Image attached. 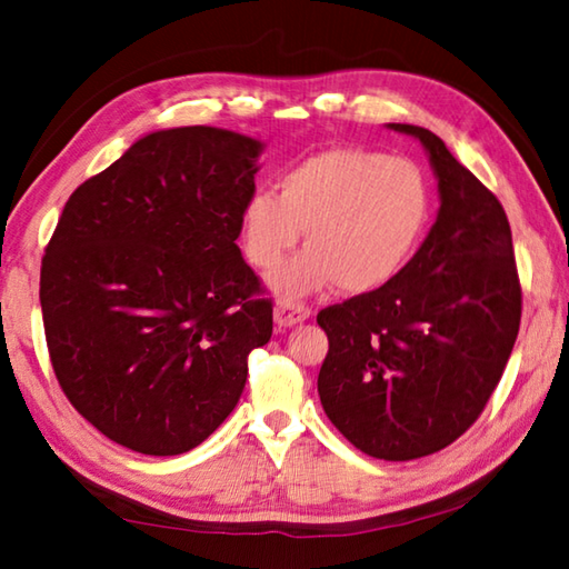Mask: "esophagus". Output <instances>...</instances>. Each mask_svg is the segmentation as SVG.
I'll list each match as a JSON object with an SVG mask.
<instances>
[{
  "mask_svg": "<svg viewBox=\"0 0 569 569\" xmlns=\"http://www.w3.org/2000/svg\"><path fill=\"white\" fill-rule=\"evenodd\" d=\"M273 318L278 328H293V325L310 318V308L303 303H291V300H281L273 308Z\"/></svg>",
  "mask_w": 569,
  "mask_h": 569,
  "instance_id": "esophagus-1",
  "label": "esophagus"
}]
</instances>
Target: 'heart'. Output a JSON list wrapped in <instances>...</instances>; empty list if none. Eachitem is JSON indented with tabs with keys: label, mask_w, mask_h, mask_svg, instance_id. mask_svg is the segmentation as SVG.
Segmentation results:
<instances>
[{
	"label": "heart",
	"mask_w": 569,
	"mask_h": 569,
	"mask_svg": "<svg viewBox=\"0 0 569 569\" xmlns=\"http://www.w3.org/2000/svg\"><path fill=\"white\" fill-rule=\"evenodd\" d=\"M278 196L259 190L241 208L249 263L273 269L306 229V249L271 273L278 296L335 283L371 293L403 269L426 229L430 198L418 166L365 149H328L286 171Z\"/></svg>",
	"instance_id": "1"
}]
</instances>
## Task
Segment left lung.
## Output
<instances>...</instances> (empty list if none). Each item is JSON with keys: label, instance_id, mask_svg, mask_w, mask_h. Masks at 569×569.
Instances as JSON below:
<instances>
[{"label": "left lung", "instance_id": "1", "mask_svg": "<svg viewBox=\"0 0 569 569\" xmlns=\"http://www.w3.org/2000/svg\"><path fill=\"white\" fill-rule=\"evenodd\" d=\"M438 178L435 224L389 283L320 310L330 349L318 393L357 450L408 462L455 442L497 389L521 325L501 202L440 137L413 124Z\"/></svg>", "mask_w": 569, "mask_h": 569}]
</instances>
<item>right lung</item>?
Here are the masks:
<instances>
[{
    "label": "right lung",
    "mask_w": 569,
    "mask_h": 569,
    "mask_svg": "<svg viewBox=\"0 0 569 569\" xmlns=\"http://www.w3.org/2000/svg\"><path fill=\"white\" fill-rule=\"evenodd\" d=\"M263 143L217 127L141 137L72 192L41 261L60 389L104 438L183 455L222 426L273 308L237 247Z\"/></svg>",
    "instance_id": "right-lung-1"
}]
</instances>
